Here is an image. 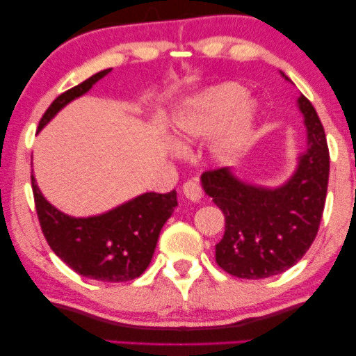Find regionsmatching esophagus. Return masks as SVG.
Returning a JSON list of instances; mask_svg holds the SVG:
<instances>
[{
    "mask_svg": "<svg viewBox=\"0 0 356 356\" xmlns=\"http://www.w3.org/2000/svg\"><path fill=\"white\" fill-rule=\"evenodd\" d=\"M183 194H184V197L189 199V201H193V202L201 201V197H202L201 188H199L197 181H194V179L183 184Z\"/></svg>",
    "mask_w": 356,
    "mask_h": 356,
    "instance_id": "esophagus-1",
    "label": "esophagus"
}]
</instances>
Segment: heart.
I'll use <instances>...</instances> for the list:
<instances>
[{
	"mask_svg": "<svg viewBox=\"0 0 356 356\" xmlns=\"http://www.w3.org/2000/svg\"><path fill=\"white\" fill-rule=\"evenodd\" d=\"M245 89L235 82L211 86L178 102L170 113L168 143L188 152L211 132L207 154L216 163H228L241 152L254 124L256 106L241 100Z\"/></svg>",
	"mask_w": 356,
	"mask_h": 356,
	"instance_id": "1",
	"label": "heart"
}]
</instances>
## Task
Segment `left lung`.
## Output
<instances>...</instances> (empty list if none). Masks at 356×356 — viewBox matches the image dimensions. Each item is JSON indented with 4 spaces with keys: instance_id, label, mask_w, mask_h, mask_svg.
I'll list each match as a JSON object with an SVG mask.
<instances>
[{
    "instance_id": "1",
    "label": "left lung",
    "mask_w": 356,
    "mask_h": 356,
    "mask_svg": "<svg viewBox=\"0 0 356 356\" xmlns=\"http://www.w3.org/2000/svg\"><path fill=\"white\" fill-rule=\"evenodd\" d=\"M286 82L291 81L280 71ZM306 149L293 173L279 186H261L233 168L206 172L201 184L225 216V233L216 261L240 279H266L293 267L313 245L323 217L329 181V149L314 106L300 94Z\"/></svg>"
}]
</instances>
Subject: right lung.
Instances as JSON below:
<instances>
[{
	"label": "right lung",
	"instance_id": "1",
	"mask_svg": "<svg viewBox=\"0 0 356 356\" xmlns=\"http://www.w3.org/2000/svg\"><path fill=\"white\" fill-rule=\"evenodd\" d=\"M110 71L111 67L97 72L56 97L38 131ZM32 189L42 232L53 252L79 275L100 282H128L143 274L152 261L162 227L178 206L177 191L144 193L104 213L72 217L47 201L33 172Z\"/></svg>",
	"mask_w": 356,
	"mask_h": 356
}]
</instances>
